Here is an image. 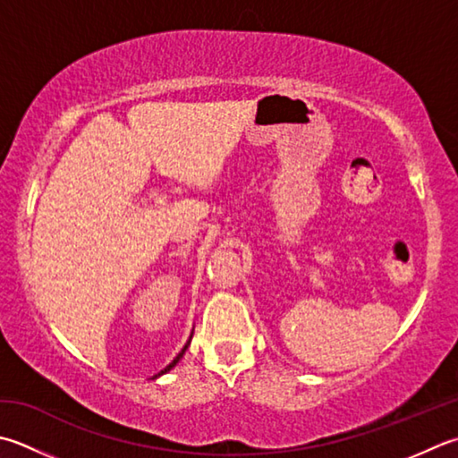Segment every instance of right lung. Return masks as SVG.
<instances>
[{
  "label": "right lung",
  "instance_id": "right-lung-1",
  "mask_svg": "<svg viewBox=\"0 0 458 458\" xmlns=\"http://www.w3.org/2000/svg\"><path fill=\"white\" fill-rule=\"evenodd\" d=\"M191 337H192V335H191ZM188 345H191V342H188V344H186V345L182 347V352H181V353H178V355L174 357V360H173V363H168V365L165 367V369H163V371H160L158 375H163V373H166V371H170V369H173V367H174V365H176L178 361H181V357L184 355V352H186V349H188ZM158 375H155V377H158Z\"/></svg>",
  "mask_w": 458,
  "mask_h": 458
}]
</instances>
